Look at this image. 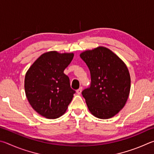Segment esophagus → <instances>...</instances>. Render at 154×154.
Here are the masks:
<instances>
[{
  "mask_svg": "<svg viewBox=\"0 0 154 154\" xmlns=\"http://www.w3.org/2000/svg\"><path fill=\"white\" fill-rule=\"evenodd\" d=\"M82 87H80V88H79V89L76 91V93L79 94V95H80V94H81V93H82Z\"/></svg>",
  "mask_w": 154,
  "mask_h": 154,
  "instance_id": "1",
  "label": "esophagus"
}]
</instances>
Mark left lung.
<instances>
[{
	"label": "left lung",
	"mask_w": 154,
	"mask_h": 154,
	"mask_svg": "<svg viewBox=\"0 0 154 154\" xmlns=\"http://www.w3.org/2000/svg\"><path fill=\"white\" fill-rule=\"evenodd\" d=\"M80 57L90 70L91 83L82 92L90 112L100 119L116 115L128 98L131 76L122 59L109 48L98 47Z\"/></svg>",
	"instance_id": "obj_1"
}]
</instances>
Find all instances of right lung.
<instances>
[{
	"instance_id": "right-lung-1",
	"label": "right lung",
	"mask_w": 154,
	"mask_h": 154,
	"mask_svg": "<svg viewBox=\"0 0 154 154\" xmlns=\"http://www.w3.org/2000/svg\"><path fill=\"white\" fill-rule=\"evenodd\" d=\"M74 53L53 51L43 53L27 71L24 80L26 97L32 108L42 116L55 119L66 112L74 90L63 73Z\"/></svg>"
}]
</instances>
